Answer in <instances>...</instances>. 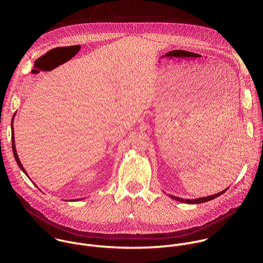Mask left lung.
<instances>
[{
    "label": "left lung",
    "instance_id": "8db88e82",
    "mask_svg": "<svg viewBox=\"0 0 263 263\" xmlns=\"http://www.w3.org/2000/svg\"><path fill=\"white\" fill-rule=\"evenodd\" d=\"M227 190H224L216 195H213V196H209V197H205V198H199V199H195V200H187V199H181V198H178V197H175V196H171L172 199L174 200H177L179 202H182V203H187V204H200V203H205L207 201H210V200H213L215 198H217L218 196L222 195L224 192H226Z\"/></svg>",
    "mask_w": 263,
    "mask_h": 263
}]
</instances>
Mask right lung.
Segmentation results:
<instances>
[{
	"label": "right lung",
	"mask_w": 263,
	"mask_h": 263,
	"mask_svg": "<svg viewBox=\"0 0 263 263\" xmlns=\"http://www.w3.org/2000/svg\"><path fill=\"white\" fill-rule=\"evenodd\" d=\"M13 120V119H12ZM12 149H13V154H14V158H15V160H16V162H17V164H18V166L21 167V170L27 175V173H26V171H25V168H24V166L22 165V163H21V161H20V159H18V156H17V153H16V149H15V145H14V136H13V129H12Z\"/></svg>",
	"instance_id": "1"
}]
</instances>
